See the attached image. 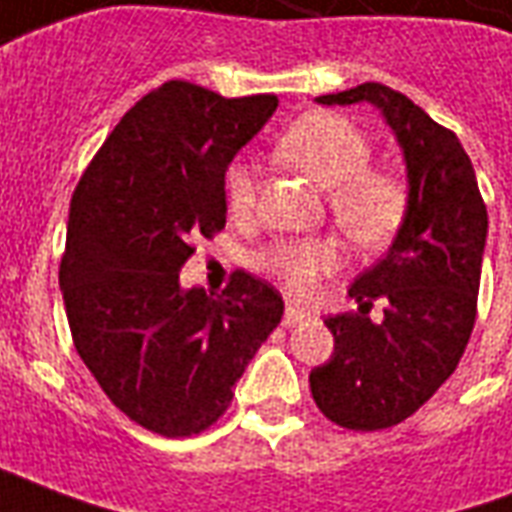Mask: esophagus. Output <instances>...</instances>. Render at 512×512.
<instances>
[{
    "instance_id": "34e87169",
    "label": "esophagus",
    "mask_w": 512,
    "mask_h": 512,
    "mask_svg": "<svg viewBox=\"0 0 512 512\" xmlns=\"http://www.w3.org/2000/svg\"><path fill=\"white\" fill-rule=\"evenodd\" d=\"M304 318H310V312L301 310V307H296V304H288V307H285V318H282V323L290 329V326H296V323H301Z\"/></svg>"
}]
</instances>
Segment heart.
I'll return each instance as SVG.
<instances>
[{"instance_id":"b5f03b06","label":"heart","mask_w":512,"mask_h":512,"mask_svg":"<svg viewBox=\"0 0 512 512\" xmlns=\"http://www.w3.org/2000/svg\"><path fill=\"white\" fill-rule=\"evenodd\" d=\"M277 156L301 172L318 189L329 191L337 224L354 244L365 249L384 246L406 216L408 189L403 178L386 169H370V139L362 128L332 112H312L279 136ZM255 169L235 161L224 178L227 211L244 219L255 208ZM343 252L332 238L279 241L263 255L271 277L296 293H307L323 274L340 266Z\"/></svg>"}]
</instances>
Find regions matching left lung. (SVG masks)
Returning a JSON list of instances; mask_svg holds the SVG:
<instances>
[{"label":"left lung","mask_w":512,"mask_h":512,"mask_svg":"<svg viewBox=\"0 0 512 512\" xmlns=\"http://www.w3.org/2000/svg\"><path fill=\"white\" fill-rule=\"evenodd\" d=\"M323 106H376L403 153L406 216L376 266L348 296L359 315L326 318L334 354L310 373L315 403L351 430H381L428 403L469 343L483 271L488 213L458 136L414 101L378 82L315 98ZM384 298L385 321L366 312Z\"/></svg>","instance_id":"8db88e82"}]
</instances>
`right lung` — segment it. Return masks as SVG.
<instances>
[{"instance_id":"obj_1","label":"right lung","mask_w":512,"mask_h":512,"mask_svg":"<svg viewBox=\"0 0 512 512\" xmlns=\"http://www.w3.org/2000/svg\"><path fill=\"white\" fill-rule=\"evenodd\" d=\"M277 104L161 84L117 123L73 191L60 266L73 345L106 397L167 439L222 417L285 312L277 290L246 271L222 296L180 285L191 241L227 222L230 161Z\"/></svg>"}]
</instances>
